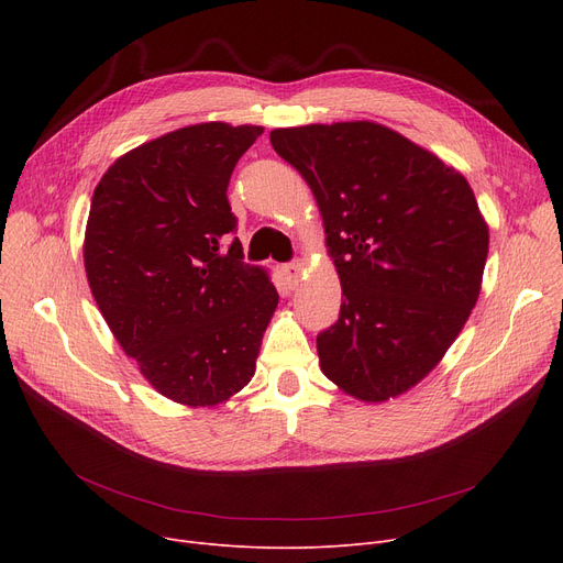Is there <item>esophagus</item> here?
<instances>
[{
  "label": "esophagus",
  "instance_id": "obj_1",
  "mask_svg": "<svg viewBox=\"0 0 563 563\" xmlns=\"http://www.w3.org/2000/svg\"><path fill=\"white\" fill-rule=\"evenodd\" d=\"M301 274H303V262H299V260H297V262H289V264L283 266V276H285V280H287L289 287H299Z\"/></svg>",
  "mask_w": 563,
  "mask_h": 563
}]
</instances>
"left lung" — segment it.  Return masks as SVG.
Here are the masks:
<instances>
[{
    "label": "left lung",
    "instance_id": "obj_1",
    "mask_svg": "<svg viewBox=\"0 0 563 563\" xmlns=\"http://www.w3.org/2000/svg\"><path fill=\"white\" fill-rule=\"evenodd\" d=\"M274 151L308 183L342 285L317 335L321 372L367 404L408 393L475 308L488 223L465 177L372 121L278 128Z\"/></svg>",
    "mask_w": 563,
    "mask_h": 563
}]
</instances>
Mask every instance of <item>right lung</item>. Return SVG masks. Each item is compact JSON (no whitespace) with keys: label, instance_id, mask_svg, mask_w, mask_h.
Returning a JSON list of instances; mask_svg holds the SVG:
<instances>
[{"label":"right lung","instance_id":"1","mask_svg":"<svg viewBox=\"0 0 563 563\" xmlns=\"http://www.w3.org/2000/svg\"><path fill=\"white\" fill-rule=\"evenodd\" d=\"M264 130L198 123L118 157L91 200L84 269L118 344L175 404L217 406L255 374L278 291L242 262L228 183Z\"/></svg>","mask_w":563,"mask_h":563}]
</instances>
